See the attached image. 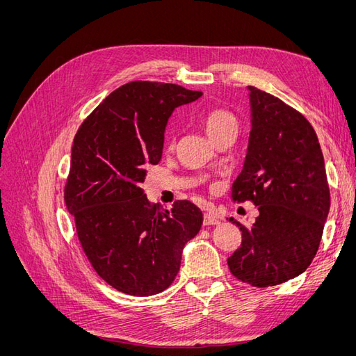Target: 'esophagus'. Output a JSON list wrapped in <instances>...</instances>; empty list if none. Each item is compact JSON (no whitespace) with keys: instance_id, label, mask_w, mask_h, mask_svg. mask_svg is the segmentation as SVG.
<instances>
[{"instance_id":"1","label":"esophagus","mask_w":356,"mask_h":356,"mask_svg":"<svg viewBox=\"0 0 356 356\" xmlns=\"http://www.w3.org/2000/svg\"><path fill=\"white\" fill-rule=\"evenodd\" d=\"M217 224H220V220L215 217V215H211V213L203 215V225H217Z\"/></svg>"}]
</instances>
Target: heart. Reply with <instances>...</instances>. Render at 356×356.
I'll return each instance as SVG.
<instances>
[{"instance_id":"obj_1","label":"heart","mask_w":356,"mask_h":356,"mask_svg":"<svg viewBox=\"0 0 356 356\" xmlns=\"http://www.w3.org/2000/svg\"><path fill=\"white\" fill-rule=\"evenodd\" d=\"M203 129L207 135L211 139H215L218 135L232 131V129H238V120H236V117L227 111V110H211L209 113L204 114L203 120H202ZM170 144H172V139H170Z\"/></svg>"}]
</instances>
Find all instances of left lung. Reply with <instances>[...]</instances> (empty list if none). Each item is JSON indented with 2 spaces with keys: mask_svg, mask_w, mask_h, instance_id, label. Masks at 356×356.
<instances>
[{
  "mask_svg": "<svg viewBox=\"0 0 356 356\" xmlns=\"http://www.w3.org/2000/svg\"><path fill=\"white\" fill-rule=\"evenodd\" d=\"M251 132L233 200H252L258 217L242 232L230 272L258 288L286 282L314 260L330 211L318 136L306 118L276 96L248 86Z\"/></svg>",
  "mask_w": 356,
  "mask_h": 356,
  "instance_id": "1",
  "label": "left lung"
}]
</instances>
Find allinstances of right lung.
Returning a JSON list of instances; mask_svg holds the SVG:
<instances>
[{
  "label": "right lung",
  "mask_w": 356,
  "mask_h": 356,
  "mask_svg": "<svg viewBox=\"0 0 356 356\" xmlns=\"http://www.w3.org/2000/svg\"><path fill=\"white\" fill-rule=\"evenodd\" d=\"M203 93L178 84L132 81L115 89L74 138L65 203L83 250L106 284L129 296L166 289L182 250L199 233L195 203L170 209L149 203L139 187L163 153L169 117Z\"/></svg>",
  "instance_id": "1"
}]
</instances>
